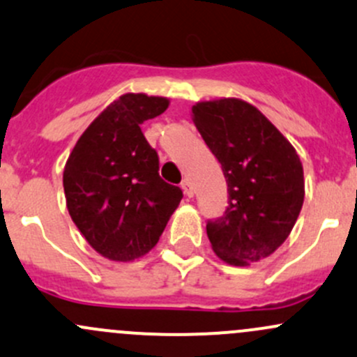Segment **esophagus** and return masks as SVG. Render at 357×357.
I'll list each match as a JSON object with an SVG mask.
<instances>
[{"instance_id": "34e87169", "label": "esophagus", "mask_w": 357, "mask_h": 357, "mask_svg": "<svg viewBox=\"0 0 357 357\" xmlns=\"http://www.w3.org/2000/svg\"><path fill=\"white\" fill-rule=\"evenodd\" d=\"M181 188H183V191H185V195L186 197H193V186H191V183H190V179H183L181 181Z\"/></svg>"}]
</instances>
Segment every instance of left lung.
<instances>
[{
  "mask_svg": "<svg viewBox=\"0 0 357 357\" xmlns=\"http://www.w3.org/2000/svg\"><path fill=\"white\" fill-rule=\"evenodd\" d=\"M193 121L227 183L226 212L207 222L213 251L236 267L264 260L286 241L301 212L305 178L298 153L245 100L198 102Z\"/></svg>",
  "mask_w": 357,
  "mask_h": 357,
  "instance_id": "8db88e82",
  "label": "left lung"
}]
</instances>
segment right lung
I'll return each mask as SVG.
<instances>
[{"label": "right lung", "instance_id": "add662e5", "mask_svg": "<svg viewBox=\"0 0 357 357\" xmlns=\"http://www.w3.org/2000/svg\"><path fill=\"white\" fill-rule=\"evenodd\" d=\"M164 97L125 93L78 138L63 172L66 207L89 245L114 261L144 257L183 198L159 176L140 125L167 109Z\"/></svg>", "mask_w": 357, "mask_h": 357}]
</instances>
